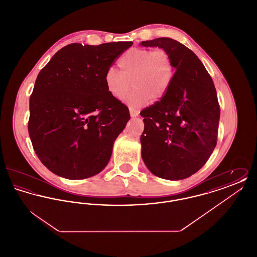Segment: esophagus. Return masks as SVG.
Here are the masks:
<instances>
[{"label": "esophagus", "mask_w": 257, "mask_h": 257, "mask_svg": "<svg viewBox=\"0 0 257 257\" xmlns=\"http://www.w3.org/2000/svg\"><path fill=\"white\" fill-rule=\"evenodd\" d=\"M129 111H130V115H131L132 117H136V116H138V115H139V111L135 110V109L129 108Z\"/></svg>", "instance_id": "1"}]
</instances>
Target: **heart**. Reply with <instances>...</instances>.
<instances>
[{
	"label": "heart",
	"mask_w": 257,
	"mask_h": 257,
	"mask_svg": "<svg viewBox=\"0 0 257 257\" xmlns=\"http://www.w3.org/2000/svg\"><path fill=\"white\" fill-rule=\"evenodd\" d=\"M119 71L110 68L104 76V84L111 96L119 98L130 88L122 101L131 108H141L153 99L164 97L171 86L174 66L166 50L131 48L117 61Z\"/></svg>",
	"instance_id": "heart-1"
}]
</instances>
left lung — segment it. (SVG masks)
I'll return each instance as SVG.
<instances>
[{"mask_svg": "<svg viewBox=\"0 0 257 257\" xmlns=\"http://www.w3.org/2000/svg\"><path fill=\"white\" fill-rule=\"evenodd\" d=\"M166 50L174 76L162 100L141 113L142 157L154 175L185 179L199 171L217 145L220 105L212 78L192 50L169 37L143 41Z\"/></svg>", "mask_w": 257, "mask_h": 257, "instance_id": "obj_1", "label": "left lung"}]
</instances>
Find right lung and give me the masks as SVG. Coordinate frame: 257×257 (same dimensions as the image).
<instances>
[{
	"instance_id": "1",
	"label": "right lung",
	"mask_w": 257,
	"mask_h": 257,
	"mask_svg": "<svg viewBox=\"0 0 257 257\" xmlns=\"http://www.w3.org/2000/svg\"><path fill=\"white\" fill-rule=\"evenodd\" d=\"M132 44L72 43L58 51L38 74L28 130L37 157L53 173L85 179L108 165L130 114L107 91L104 76Z\"/></svg>"
}]
</instances>
